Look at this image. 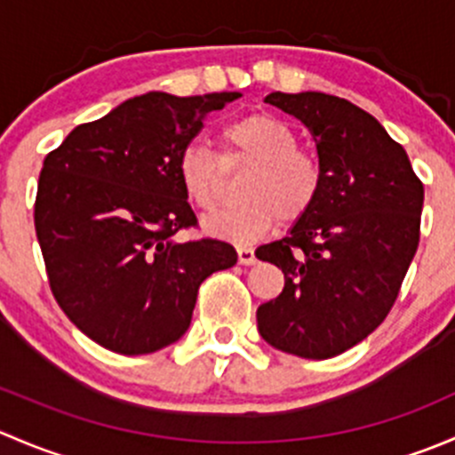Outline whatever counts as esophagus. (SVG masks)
<instances>
[{
    "mask_svg": "<svg viewBox=\"0 0 455 455\" xmlns=\"http://www.w3.org/2000/svg\"><path fill=\"white\" fill-rule=\"evenodd\" d=\"M237 261H240L242 266H253L257 261L255 251L249 249V246H240V249H237Z\"/></svg>",
    "mask_w": 455,
    "mask_h": 455,
    "instance_id": "34e87169",
    "label": "esophagus"
}]
</instances>
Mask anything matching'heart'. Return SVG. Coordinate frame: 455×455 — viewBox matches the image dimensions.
I'll return each instance as SVG.
<instances>
[{
	"instance_id": "b5f03b06",
	"label": "heart",
	"mask_w": 455,
	"mask_h": 455,
	"mask_svg": "<svg viewBox=\"0 0 455 455\" xmlns=\"http://www.w3.org/2000/svg\"><path fill=\"white\" fill-rule=\"evenodd\" d=\"M224 151L187 145L178 156V180L185 196L202 211H211L227 194V172L251 164L240 182L242 200L204 220L215 237L253 242L282 220L292 224L315 209L323 187V169L316 156L297 147V136L286 123L255 112L228 123L222 130Z\"/></svg>"
}]
</instances>
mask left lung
I'll use <instances>...</instances> for the list:
<instances>
[{
    "label": "left lung",
    "mask_w": 455,
    "mask_h": 455,
    "mask_svg": "<svg viewBox=\"0 0 455 455\" xmlns=\"http://www.w3.org/2000/svg\"><path fill=\"white\" fill-rule=\"evenodd\" d=\"M266 103L308 127L323 187L286 237L257 249L286 279L277 299L257 308V328L277 350L330 359L392 310L419 249L425 189L405 149L350 100L273 92Z\"/></svg>",
    "instance_id": "8db88e82"
}]
</instances>
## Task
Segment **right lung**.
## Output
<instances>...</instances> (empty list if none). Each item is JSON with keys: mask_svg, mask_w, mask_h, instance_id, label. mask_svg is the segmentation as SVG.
I'll use <instances>...</instances> for the list:
<instances>
[{"mask_svg": "<svg viewBox=\"0 0 455 455\" xmlns=\"http://www.w3.org/2000/svg\"><path fill=\"white\" fill-rule=\"evenodd\" d=\"M242 96L147 92L84 123L39 173L35 231L68 319L118 355H151L187 332L200 283L237 264L227 242H180L198 227L178 156L206 114Z\"/></svg>", "mask_w": 455, "mask_h": 455, "instance_id": "add662e5", "label": "right lung"}]
</instances>
